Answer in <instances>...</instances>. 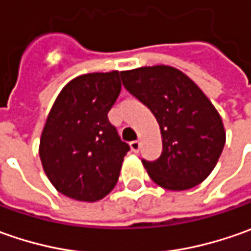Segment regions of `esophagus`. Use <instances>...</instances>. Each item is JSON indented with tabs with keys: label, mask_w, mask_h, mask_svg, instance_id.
Returning a JSON list of instances; mask_svg holds the SVG:
<instances>
[{
	"label": "esophagus",
	"mask_w": 251,
	"mask_h": 251,
	"mask_svg": "<svg viewBox=\"0 0 251 251\" xmlns=\"http://www.w3.org/2000/svg\"><path fill=\"white\" fill-rule=\"evenodd\" d=\"M130 147H131V151L137 153V152H140L141 142H140V141H132V142L130 144Z\"/></svg>",
	"instance_id": "obj_1"
}]
</instances>
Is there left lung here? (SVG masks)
<instances>
[{
    "label": "left lung",
    "mask_w": 251,
    "mask_h": 251,
    "mask_svg": "<svg viewBox=\"0 0 251 251\" xmlns=\"http://www.w3.org/2000/svg\"><path fill=\"white\" fill-rule=\"evenodd\" d=\"M123 85L148 106L158 121L162 155L142 160L160 187L183 191L211 175L226 141L215 106L187 75L170 65L140 67L121 73Z\"/></svg>",
    "instance_id": "1"
}]
</instances>
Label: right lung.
I'll list each match as a JSON object with an SVG mask.
<instances>
[{"label": "right lung", "mask_w": 251, "mask_h": 251, "mask_svg": "<svg viewBox=\"0 0 251 251\" xmlns=\"http://www.w3.org/2000/svg\"><path fill=\"white\" fill-rule=\"evenodd\" d=\"M120 71L79 75L58 93L40 137L44 173L67 197L95 202L114 188L130 151L107 113L121 91Z\"/></svg>", "instance_id": "obj_1"}]
</instances>
